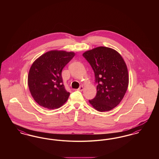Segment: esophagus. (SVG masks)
<instances>
[{
	"label": "esophagus",
	"mask_w": 159,
	"mask_h": 159,
	"mask_svg": "<svg viewBox=\"0 0 159 159\" xmlns=\"http://www.w3.org/2000/svg\"><path fill=\"white\" fill-rule=\"evenodd\" d=\"M83 90V86H80V87H79L78 89H77V91H82Z\"/></svg>",
	"instance_id": "obj_1"
}]
</instances>
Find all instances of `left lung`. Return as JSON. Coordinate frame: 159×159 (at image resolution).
<instances>
[{"mask_svg": "<svg viewBox=\"0 0 159 159\" xmlns=\"http://www.w3.org/2000/svg\"><path fill=\"white\" fill-rule=\"evenodd\" d=\"M83 56L93 69L97 83V95L89 102L99 111L112 110L120 102L128 87L125 62L116 51L104 46L88 51Z\"/></svg>", "mask_w": 159, "mask_h": 159, "instance_id": "8db88e82", "label": "left lung"}]
</instances>
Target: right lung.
<instances>
[{
    "mask_svg": "<svg viewBox=\"0 0 159 159\" xmlns=\"http://www.w3.org/2000/svg\"><path fill=\"white\" fill-rule=\"evenodd\" d=\"M75 55L73 52L51 51L33 63L29 73L28 85L38 104L53 110L67 101L70 93L65 88L61 73Z\"/></svg>",
    "mask_w": 159,
    "mask_h": 159,
    "instance_id": "right-lung-1",
    "label": "right lung"
}]
</instances>
